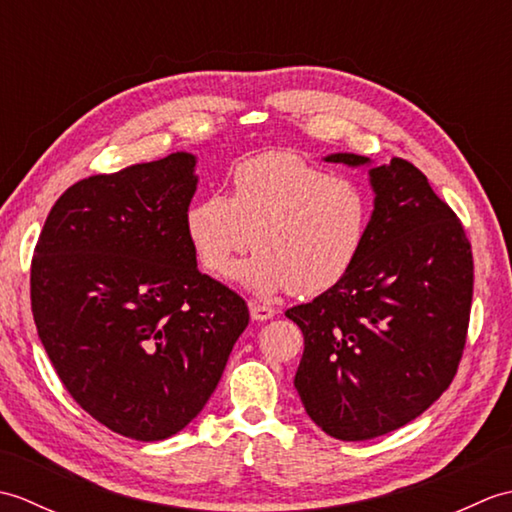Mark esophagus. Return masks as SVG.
Masks as SVG:
<instances>
[{"label":"esophagus","instance_id":"esophagus-1","mask_svg":"<svg viewBox=\"0 0 512 512\" xmlns=\"http://www.w3.org/2000/svg\"><path fill=\"white\" fill-rule=\"evenodd\" d=\"M277 314V310L275 308H270V306H266V303H250V317H253V321H268V319H273Z\"/></svg>","mask_w":512,"mask_h":512}]
</instances>
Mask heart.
<instances>
[{
	"instance_id": "heart-1",
	"label": "heart",
	"mask_w": 512,
	"mask_h": 512,
	"mask_svg": "<svg viewBox=\"0 0 512 512\" xmlns=\"http://www.w3.org/2000/svg\"><path fill=\"white\" fill-rule=\"evenodd\" d=\"M369 220L372 200L356 180L266 151L235 167L231 198L215 193L191 206L187 237L211 275H224L237 255L257 248L233 270L237 284L257 297L290 288L319 295L354 268Z\"/></svg>"
}]
</instances>
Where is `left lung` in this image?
Returning <instances> with one entry per match:
<instances>
[{"instance_id":"left-lung-1","label":"left lung","mask_w":512,"mask_h":512,"mask_svg":"<svg viewBox=\"0 0 512 512\" xmlns=\"http://www.w3.org/2000/svg\"><path fill=\"white\" fill-rule=\"evenodd\" d=\"M374 193L367 242L350 273L286 317L303 332L297 394L314 424L343 442L405 427L451 385L469 328L473 255L458 217L422 171L358 154Z\"/></svg>"}]
</instances>
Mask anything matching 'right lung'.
Segmentation results:
<instances>
[{
  "label": "right lung",
  "instance_id": "right-lung-1",
  "mask_svg": "<svg viewBox=\"0 0 512 512\" xmlns=\"http://www.w3.org/2000/svg\"><path fill=\"white\" fill-rule=\"evenodd\" d=\"M198 158L176 151L72 184L32 257L37 334L70 396L125 438L176 436L211 398L246 301L187 237Z\"/></svg>",
  "mask_w": 512,
  "mask_h": 512
}]
</instances>
